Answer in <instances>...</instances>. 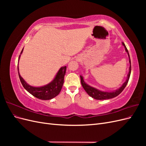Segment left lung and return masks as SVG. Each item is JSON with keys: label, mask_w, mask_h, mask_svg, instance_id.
<instances>
[{"label": "left lung", "mask_w": 146, "mask_h": 146, "mask_svg": "<svg viewBox=\"0 0 146 146\" xmlns=\"http://www.w3.org/2000/svg\"><path fill=\"white\" fill-rule=\"evenodd\" d=\"M122 45L124 46L125 52L127 53V55L129 56V63H130V67L129 69V73L127 74L126 80L125 82L123 83L122 86L118 88V89L111 91H101L99 90L97 88L92 87L90 85H88V83H86L85 80H84V78L82 76H80V80H81V83L83 88H84V90H85V91L87 92V94L91 96V98H94L96 100H105V99H112L115 98V97L117 96L119 94H120L122 91L124 90V88H125L126 85H127L128 82H129V78L130 76V74H131V61H130V55H129V53L128 52L127 48L125 45V44L123 42H122Z\"/></svg>", "instance_id": "left-lung-1"}]
</instances>
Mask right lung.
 I'll return each mask as SVG.
<instances>
[{"mask_svg":"<svg viewBox=\"0 0 146 146\" xmlns=\"http://www.w3.org/2000/svg\"><path fill=\"white\" fill-rule=\"evenodd\" d=\"M23 49L22 50L21 54H23ZM21 55L19 57L18 66H17V70H18V74L20 81L23 85V87L27 90L29 93L33 95L35 98L41 100H50L55 98L60 92L61 88L64 83V78L66 71V66L61 67L58 71L56 74L54 79L47 85L41 86H31L26 82L24 79L21 76L19 72V61L20 59Z\"/></svg>","mask_w":146,"mask_h":146,"instance_id":"1","label":"right lung"}]
</instances>
